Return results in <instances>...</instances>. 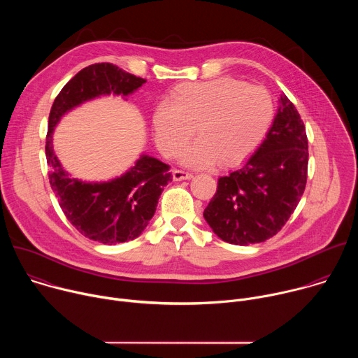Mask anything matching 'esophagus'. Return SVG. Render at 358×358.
<instances>
[{
    "label": "esophagus",
    "instance_id": "esophagus-1",
    "mask_svg": "<svg viewBox=\"0 0 358 358\" xmlns=\"http://www.w3.org/2000/svg\"><path fill=\"white\" fill-rule=\"evenodd\" d=\"M191 178H192L191 173H187V171H182V170H177V169L173 170V180L174 181H182V180H191Z\"/></svg>",
    "mask_w": 358,
    "mask_h": 358
}]
</instances>
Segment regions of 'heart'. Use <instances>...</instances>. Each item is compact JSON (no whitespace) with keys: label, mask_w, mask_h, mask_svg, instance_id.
I'll return each instance as SVG.
<instances>
[{"label":"heart","mask_w":358,"mask_h":358,"mask_svg":"<svg viewBox=\"0 0 358 358\" xmlns=\"http://www.w3.org/2000/svg\"><path fill=\"white\" fill-rule=\"evenodd\" d=\"M171 101H162L152 113V129L159 148L167 157L177 152L194 136L181 162L203 169L242 162L268 134L275 105L262 86L220 78L206 82H187L173 89Z\"/></svg>","instance_id":"1"}]
</instances>
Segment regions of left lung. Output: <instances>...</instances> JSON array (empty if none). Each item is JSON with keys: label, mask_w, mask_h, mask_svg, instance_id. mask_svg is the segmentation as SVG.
<instances>
[{"label": "left lung", "mask_w": 358, "mask_h": 358, "mask_svg": "<svg viewBox=\"0 0 358 358\" xmlns=\"http://www.w3.org/2000/svg\"><path fill=\"white\" fill-rule=\"evenodd\" d=\"M266 138L242 167L218 180L203 218L225 242L259 243L287 222L308 181V136L294 105L280 94Z\"/></svg>", "instance_id": "left-lung-1"}]
</instances>
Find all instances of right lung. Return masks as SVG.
Returning <instances> with one entry per match:
<instances>
[{
  "label": "right lung",
  "instance_id": "obj_1",
  "mask_svg": "<svg viewBox=\"0 0 358 358\" xmlns=\"http://www.w3.org/2000/svg\"><path fill=\"white\" fill-rule=\"evenodd\" d=\"M145 79L113 64H93L78 72L55 97L48 120L45 155L49 184L68 221L86 238L115 245L137 238L157 208L164 187L173 181L170 166L141 156L123 176L108 182L71 178L52 147V131L61 117L86 100L103 94L127 96Z\"/></svg>",
  "mask_w": 358,
  "mask_h": 358
}]
</instances>
